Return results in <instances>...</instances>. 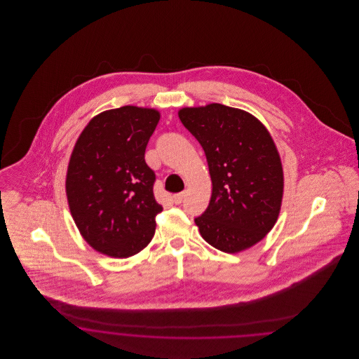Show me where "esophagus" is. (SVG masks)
I'll return each mask as SVG.
<instances>
[{"instance_id":"34e87169","label":"esophagus","mask_w":359,"mask_h":359,"mask_svg":"<svg viewBox=\"0 0 359 359\" xmlns=\"http://www.w3.org/2000/svg\"><path fill=\"white\" fill-rule=\"evenodd\" d=\"M184 196H186V192H180V194H176V195H173V202H175L176 205H180V203L183 202Z\"/></svg>"}]
</instances>
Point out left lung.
I'll use <instances>...</instances> for the list:
<instances>
[{"mask_svg": "<svg viewBox=\"0 0 359 359\" xmlns=\"http://www.w3.org/2000/svg\"><path fill=\"white\" fill-rule=\"evenodd\" d=\"M179 118L205 151L212 194L195 218L215 249L238 253L264 238L278 218L284 175L268 129L250 113L210 103L183 107Z\"/></svg>", "mask_w": 359, "mask_h": 359, "instance_id": "8db88e82", "label": "left lung"}]
</instances>
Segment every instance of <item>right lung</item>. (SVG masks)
<instances>
[{"mask_svg": "<svg viewBox=\"0 0 359 359\" xmlns=\"http://www.w3.org/2000/svg\"><path fill=\"white\" fill-rule=\"evenodd\" d=\"M160 120L154 109L122 106L87 123L69 157L66 192L79 233L97 252L126 258L154 238V172L145 149Z\"/></svg>", "mask_w": 359, "mask_h": 359, "instance_id": "obj_1", "label": "right lung"}]
</instances>
